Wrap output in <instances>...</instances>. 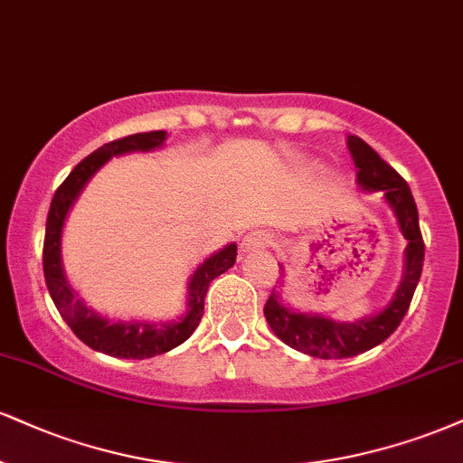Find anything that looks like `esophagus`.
Returning a JSON list of instances; mask_svg holds the SVG:
<instances>
[{
  "mask_svg": "<svg viewBox=\"0 0 463 463\" xmlns=\"http://www.w3.org/2000/svg\"><path fill=\"white\" fill-rule=\"evenodd\" d=\"M274 246V235L269 231H254L250 235L243 237L241 241V252L250 254V252H259V250H265Z\"/></svg>",
  "mask_w": 463,
  "mask_h": 463,
  "instance_id": "esophagus-1",
  "label": "esophagus"
}]
</instances>
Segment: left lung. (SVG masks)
<instances>
[{
  "label": "left lung",
  "instance_id": "obj_1",
  "mask_svg": "<svg viewBox=\"0 0 463 463\" xmlns=\"http://www.w3.org/2000/svg\"><path fill=\"white\" fill-rule=\"evenodd\" d=\"M347 146L354 157L355 170H358L355 172L358 185L366 192L383 194V200L397 217L408 248H405L403 280H401L391 304L377 315L364 317V319L354 323H338L321 315L295 313V310L282 304L280 293L274 287L263 310L269 327L288 347L323 360L352 358V355L369 352V349L386 341L408 313L416 285H419L422 274V260H425L419 209H416L414 196H411L405 178L358 136H349Z\"/></svg>",
  "mask_w": 463,
  "mask_h": 463
}]
</instances>
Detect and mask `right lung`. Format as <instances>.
<instances>
[{"instance_id":"right-lung-1","label":"right lung","mask_w":463,"mask_h":463,"mask_svg":"<svg viewBox=\"0 0 463 463\" xmlns=\"http://www.w3.org/2000/svg\"><path fill=\"white\" fill-rule=\"evenodd\" d=\"M165 131H148V133H133V136L120 137V140L103 144L94 153L81 159L72 168L64 183L55 189L52 207L47 215V231H44V246H43V269L44 282H47L49 295H52L55 308L62 315V319L69 323V327L86 343L94 352H101L114 358L127 360H144L153 355L165 354L170 349L178 347L192 336L198 327L200 319L204 315V295L211 282L217 276L224 274L235 265L237 259V243H228L220 252L211 254L204 263L198 265L189 278L187 291V315L172 323H148V321H108L105 317L97 315L92 308L77 298L64 276L62 267V228L69 211L81 194L83 185L90 181L94 172L108 164L116 155L133 153V150H153L164 146Z\"/></svg>"}]
</instances>
